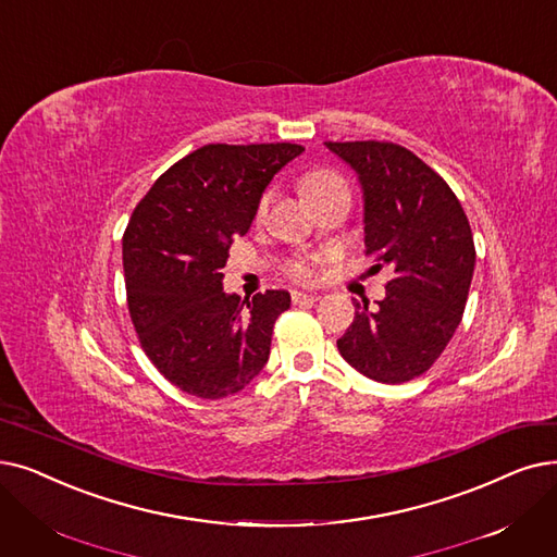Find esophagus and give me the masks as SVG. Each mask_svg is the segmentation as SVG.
Listing matches in <instances>:
<instances>
[{
    "mask_svg": "<svg viewBox=\"0 0 557 557\" xmlns=\"http://www.w3.org/2000/svg\"><path fill=\"white\" fill-rule=\"evenodd\" d=\"M292 300H294V305H313V302H319V296L317 294H305V292H294Z\"/></svg>",
    "mask_w": 557,
    "mask_h": 557,
    "instance_id": "obj_1",
    "label": "esophagus"
}]
</instances>
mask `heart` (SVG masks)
Masks as SVG:
<instances>
[{
  "instance_id": "b5f03b06",
  "label": "heart",
  "mask_w": 557,
  "mask_h": 557,
  "mask_svg": "<svg viewBox=\"0 0 557 557\" xmlns=\"http://www.w3.org/2000/svg\"><path fill=\"white\" fill-rule=\"evenodd\" d=\"M336 184H344V180L334 175V173H313L302 182V190H305V196L311 200L313 196H319L321 190H325L330 186H336ZM271 200H273V190H265L261 200H259L257 211L263 213L265 209H269ZM313 273H317V271H313V263H309V261H292V263H288V275L296 277V280H311Z\"/></svg>"
}]
</instances>
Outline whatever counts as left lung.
Listing matches in <instances>:
<instances>
[{
  "label": "left lung",
  "instance_id": "8db88e82",
  "mask_svg": "<svg viewBox=\"0 0 557 557\" xmlns=\"http://www.w3.org/2000/svg\"><path fill=\"white\" fill-rule=\"evenodd\" d=\"M325 148L352 168L364 193L367 255L394 271L377 307L355 302L336 348L375 382L419 377L462 321L475 265L467 213L450 186L396 143L327 140Z\"/></svg>",
  "mask_w": 557,
  "mask_h": 557
}]
</instances>
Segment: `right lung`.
Returning a JSON list of instances; mask_svg holds the SVG:
<instances>
[{
  "label": "right lung",
  "instance_id": "right-lung-1",
  "mask_svg": "<svg viewBox=\"0 0 557 557\" xmlns=\"http://www.w3.org/2000/svg\"><path fill=\"white\" fill-rule=\"evenodd\" d=\"M302 152L296 143L205 145L168 168L132 213L123 236L129 317L159 373L190 396H232L269 361L292 296L240 302L223 292V269L265 186Z\"/></svg>",
  "mask_w": 557,
  "mask_h": 557
}]
</instances>
